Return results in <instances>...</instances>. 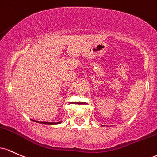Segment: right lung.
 <instances>
[{"mask_svg": "<svg viewBox=\"0 0 157 157\" xmlns=\"http://www.w3.org/2000/svg\"><path fill=\"white\" fill-rule=\"evenodd\" d=\"M32 121H36V122L38 123H40V124H49V125H54V124H59L61 121H58V122H46V121H36L34 119H32Z\"/></svg>", "mask_w": 157, "mask_h": 157, "instance_id": "obj_1", "label": "right lung"}]
</instances>
